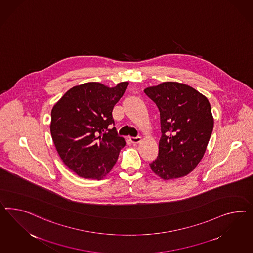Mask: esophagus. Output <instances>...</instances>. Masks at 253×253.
I'll return each instance as SVG.
<instances>
[{
	"label": "esophagus",
	"mask_w": 253,
	"mask_h": 253,
	"mask_svg": "<svg viewBox=\"0 0 253 253\" xmlns=\"http://www.w3.org/2000/svg\"><path fill=\"white\" fill-rule=\"evenodd\" d=\"M130 141L131 144H137L142 141V138L141 137H130Z\"/></svg>",
	"instance_id": "1"
}]
</instances>
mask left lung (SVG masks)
Wrapping results in <instances>:
<instances>
[{"instance_id": "1", "label": "left lung", "mask_w": 253, "mask_h": 253, "mask_svg": "<svg viewBox=\"0 0 253 253\" xmlns=\"http://www.w3.org/2000/svg\"><path fill=\"white\" fill-rule=\"evenodd\" d=\"M160 112L162 135L152 171L165 180L181 178L204 157L213 128L207 97L185 84L165 82L144 90Z\"/></svg>"}]
</instances>
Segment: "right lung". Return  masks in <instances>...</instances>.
<instances>
[{
    "label": "right lung",
    "instance_id": "right-lung-1",
    "mask_svg": "<svg viewBox=\"0 0 253 253\" xmlns=\"http://www.w3.org/2000/svg\"><path fill=\"white\" fill-rule=\"evenodd\" d=\"M129 83L109 87L85 83L68 90L51 109L50 133L62 162L79 177L101 179L116 164L125 146L112 110Z\"/></svg>",
    "mask_w": 253,
    "mask_h": 253
}]
</instances>
